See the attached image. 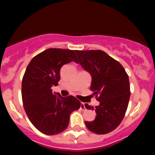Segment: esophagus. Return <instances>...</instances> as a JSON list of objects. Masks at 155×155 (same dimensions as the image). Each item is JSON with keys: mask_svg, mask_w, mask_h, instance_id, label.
<instances>
[{"mask_svg": "<svg viewBox=\"0 0 155 155\" xmlns=\"http://www.w3.org/2000/svg\"><path fill=\"white\" fill-rule=\"evenodd\" d=\"M80 109H81L82 111L85 110V107H84V103H81V105H80Z\"/></svg>", "mask_w": 155, "mask_h": 155, "instance_id": "1", "label": "esophagus"}]
</instances>
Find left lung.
Returning a JSON list of instances; mask_svg holds the SVG:
<instances>
[{"label": "left lung", "mask_w": 155, "mask_h": 155, "mask_svg": "<svg viewBox=\"0 0 155 155\" xmlns=\"http://www.w3.org/2000/svg\"><path fill=\"white\" fill-rule=\"evenodd\" d=\"M80 64L92 75L90 90L99 101L93 121H85L87 128L96 134H107L117 128L124 119L130 96L129 78L122 65L101 50H76ZM78 63V62H77Z\"/></svg>", "instance_id": "1"}]
</instances>
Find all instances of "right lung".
<instances>
[{
	"instance_id": "add662e5",
	"label": "right lung",
	"mask_w": 155,
	"mask_h": 155,
	"mask_svg": "<svg viewBox=\"0 0 155 155\" xmlns=\"http://www.w3.org/2000/svg\"><path fill=\"white\" fill-rule=\"evenodd\" d=\"M71 61L78 62L73 50L48 48L37 54L27 65L22 82L25 111L33 126L48 135H57L68 126L70 115L81 103L75 97H61L51 87L60 80V70Z\"/></svg>"
}]
</instances>
